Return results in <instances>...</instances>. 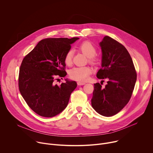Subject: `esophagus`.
<instances>
[{"instance_id": "34e87169", "label": "esophagus", "mask_w": 153, "mask_h": 153, "mask_svg": "<svg viewBox=\"0 0 153 153\" xmlns=\"http://www.w3.org/2000/svg\"><path fill=\"white\" fill-rule=\"evenodd\" d=\"M85 84V83L83 82H77V85H83Z\"/></svg>"}]
</instances>
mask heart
<instances>
[{
	"label": "heart",
	"instance_id": "b5f03b06",
	"mask_svg": "<svg viewBox=\"0 0 153 153\" xmlns=\"http://www.w3.org/2000/svg\"><path fill=\"white\" fill-rule=\"evenodd\" d=\"M79 49L88 57L90 63L93 65H96L99 63V59L95 56L97 50L93 43L89 41H85L80 43ZM73 57V50L70 49L64 56L63 61L65 65L70 66L72 64ZM92 73V69L88 66L76 67L71 69L69 71V76L71 79L83 82L88 79Z\"/></svg>",
	"mask_w": 153,
	"mask_h": 153
}]
</instances>
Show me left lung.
Here are the masks:
<instances>
[{
    "mask_svg": "<svg viewBox=\"0 0 153 153\" xmlns=\"http://www.w3.org/2000/svg\"><path fill=\"white\" fill-rule=\"evenodd\" d=\"M100 45L102 68L96 76L108 81L105 88H102L99 83H94L91 105L99 114L110 117L121 111L129 101L137 73L131 57L120 43L106 36Z\"/></svg>",
    "mask_w": 153,
    "mask_h": 153,
    "instance_id": "left-lung-1",
    "label": "left lung"
}]
</instances>
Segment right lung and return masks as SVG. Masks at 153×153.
Here are the masks:
<instances>
[{"mask_svg":"<svg viewBox=\"0 0 153 153\" xmlns=\"http://www.w3.org/2000/svg\"><path fill=\"white\" fill-rule=\"evenodd\" d=\"M78 37L41 40L25 56L19 69V91L31 110L38 115L52 117L67 107L75 81L55 84L57 77L67 75L63 58Z\"/></svg>","mask_w":153,"mask_h":153,"instance_id":"right-lung-1","label":"right lung"}]
</instances>
